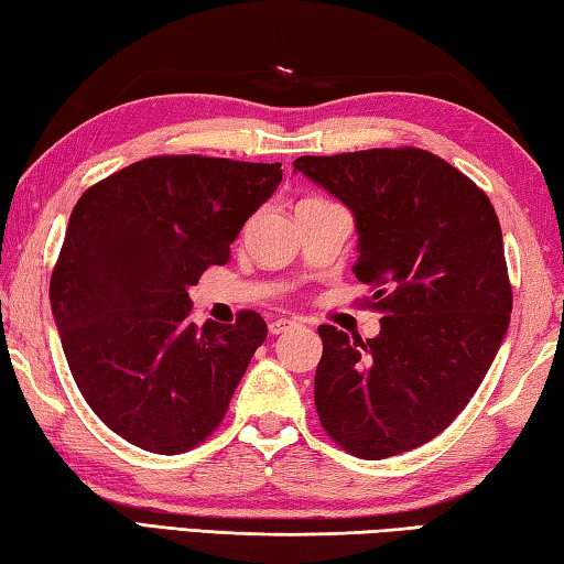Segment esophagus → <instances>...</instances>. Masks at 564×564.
I'll list each match as a JSON object with an SVG mask.
<instances>
[{
  "instance_id": "esophagus-1",
  "label": "esophagus",
  "mask_w": 564,
  "mask_h": 564,
  "mask_svg": "<svg viewBox=\"0 0 564 564\" xmlns=\"http://www.w3.org/2000/svg\"><path fill=\"white\" fill-rule=\"evenodd\" d=\"M293 325H295L293 317H273V321L269 323V330H271V335H281V333L289 330V327H293Z\"/></svg>"
}]
</instances>
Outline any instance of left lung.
<instances>
[{
  "label": "left lung",
  "instance_id": "obj_1",
  "mask_svg": "<svg viewBox=\"0 0 564 564\" xmlns=\"http://www.w3.org/2000/svg\"><path fill=\"white\" fill-rule=\"evenodd\" d=\"M293 170L352 209L384 313L372 340L321 325L315 409L327 436L377 460L432 442L484 382L510 323L503 234L486 192L434 152L372 148L305 155Z\"/></svg>",
  "mask_w": 564,
  "mask_h": 564
}]
</instances>
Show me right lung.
<instances>
[{"mask_svg": "<svg viewBox=\"0 0 564 564\" xmlns=\"http://www.w3.org/2000/svg\"><path fill=\"white\" fill-rule=\"evenodd\" d=\"M281 165L155 155L88 187L51 273L70 375L110 432L152 454L199 446L221 424L263 317L192 321L187 289L281 184Z\"/></svg>", "mask_w": 564, "mask_h": 564, "instance_id": "obj_1", "label": "right lung"}]
</instances>
